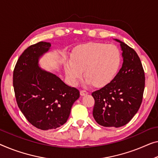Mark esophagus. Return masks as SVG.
Masks as SVG:
<instances>
[{
	"label": "esophagus",
	"instance_id": "obj_1",
	"mask_svg": "<svg viewBox=\"0 0 158 158\" xmlns=\"http://www.w3.org/2000/svg\"><path fill=\"white\" fill-rule=\"evenodd\" d=\"M87 94H88V92H87V91H83V90H82V91H80V95H81V96L87 95Z\"/></svg>",
	"mask_w": 158,
	"mask_h": 158
}]
</instances>
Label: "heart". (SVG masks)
Listing matches in <instances>:
<instances>
[{
	"mask_svg": "<svg viewBox=\"0 0 158 158\" xmlns=\"http://www.w3.org/2000/svg\"><path fill=\"white\" fill-rule=\"evenodd\" d=\"M121 53L115 44L89 42L72 52L71 60L66 61L64 69L69 84L76 86L83 75L86 82L96 88L109 84L121 68Z\"/></svg>",
	"mask_w": 158,
	"mask_h": 158,
	"instance_id": "b5f03b06",
	"label": "heart"
}]
</instances>
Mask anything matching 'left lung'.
<instances>
[{
    "label": "left lung",
    "instance_id": "1",
    "mask_svg": "<svg viewBox=\"0 0 158 158\" xmlns=\"http://www.w3.org/2000/svg\"><path fill=\"white\" fill-rule=\"evenodd\" d=\"M120 43L123 64L115 79L91 95L95 100L93 116L104 127H121L136 114L143 100L145 74L139 56L123 42Z\"/></svg>",
    "mask_w": 158,
    "mask_h": 158
}]
</instances>
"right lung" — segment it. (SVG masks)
<instances>
[{
  "label": "right lung",
  "instance_id": "obj_1",
  "mask_svg": "<svg viewBox=\"0 0 158 158\" xmlns=\"http://www.w3.org/2000/svg\"><path fill=\"white\" fill-rule=\"evenodd\" d=\"M50 48L51 43L47 42L30 46L19 57L13 72L19 109L32 126L44 131L64 124L79 98V90L40 67V60Z\"/></svg>",
  "mask_w": 158,
  "mask_h": 158
}]
</instances>
